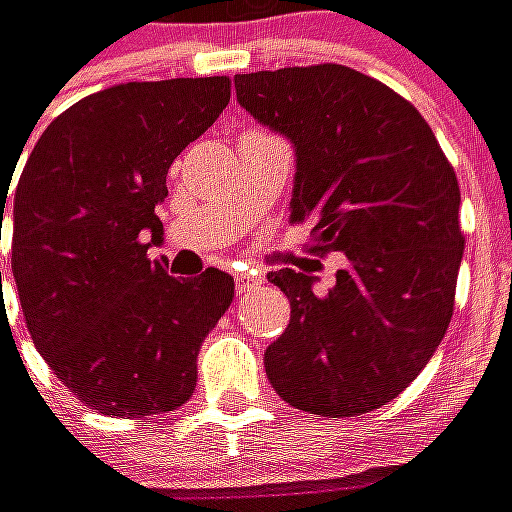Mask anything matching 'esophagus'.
<instances>
[{"mask_svg":"<svg viewBox=\"0 0 512 512\" xmlns=\"http://www.w3.org/2000/svg\"><path fill=\"white\" fill-rule=\"evenodd\" d=\"M233 279H236L238 295H246L249 290H255V287L263 285V276L255 274V271H236V274H233Z\"/></svg>","mask_w":512,"mask_h":512,"instance_id":"esophagus-1","label":"esophagus"}]
</instances>
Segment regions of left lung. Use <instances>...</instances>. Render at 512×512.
Segmentation results:
<instances>
[{
	"instance_id": "1",
	"label": "left lung",
	"mask_w": 512,
	"mask_h": 512,
	"mask_svg": "<svg viewBox=\"0 0 512 512\" xmlns=\"http://www.w3.org/2000/svg\"><path fill=\"white\" fill-rule=\"evenodd\" d=\"M236 94L293 140L290 222H312L317 255H347L325 295L293 268L268 274L290 301V325L266 350L268 380L312 415L377 410L418 377L453 317L456 170L412 102L344 64L238 75Z\"/></svg>"
}]
</instances>
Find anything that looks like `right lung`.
Listing matches in <instances>:
<instances>
[{
	"mask_svg": "<svg viewBox=\"0 0 512 512\" xmlns=\"http://www.w3.org/2000/svg\"><path fill=\"white\" fill-rule=\"evenodd\" d=\"M230 102V78L119 83L56 116L13 203V279L34 347L78 399L135 418L181 407L233 279L151 263L168 170ZM7 181L0 176V227Z\"/></svg>",
	"mask_w": 512,
	"mask_h": 512,
	"instance_id": "obj_1",
	"label": "right lung"
}]
</instances>
